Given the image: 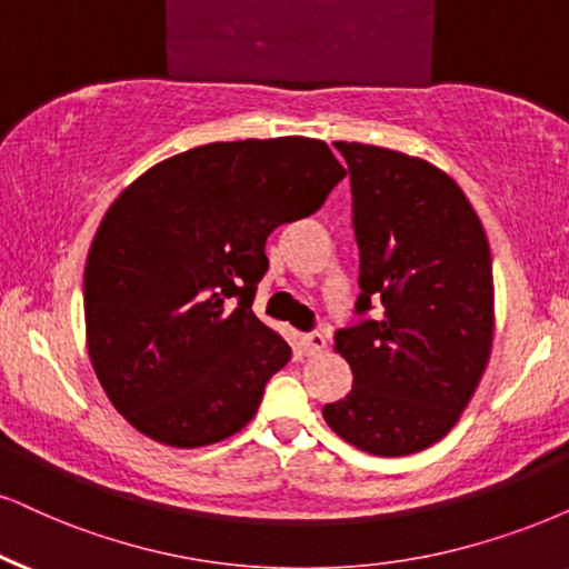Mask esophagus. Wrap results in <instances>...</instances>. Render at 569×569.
<instances>
[{
  "mask_svg": "<svg viewBox=\"0 0 569 569\" xmlns=\"http://www.w3.org/2000/svg\"><path fill=\"white\" fill-rule=\"evenodd\" d=\"M301 343H305V351L309 357H318L322 349H326V336L320 330H312V333L301 336Z\"/></svg>",
  "mask_w": 569,
  "mask_h": 569,
  "instance_id": "esophagus-1",
  "label": "esophagus"
}]
</instances>
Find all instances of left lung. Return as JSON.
<instances>
[{"instance_id":"obj_1","label":"left lung","mask_w":569,"mask_h":569,"mask_svg":"<svg viewBox=\"0 0 569 569\" xmlns=\"http://www.w3.org/2000/svg\"><path fill=\"white\" fill-rule=\"evenodd\" d=\"M351 172L359 243L357 312L338 330L355 386L322 409L343 441L376 457L428 449L457 426L493 347L491 249L451 176L420 157L336 141Z\"/></svg>"}]
</instances>
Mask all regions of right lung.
Masks as SVG:
<instances>
[{
    "mask_svg": "<svg viewBox=\"0 0 569 569\" xmlns=\"http://www.w3.org/2000/svg\"><path fill=\"white\" fill-rule=\"evenodd\" d=\"M343 176L326 141L280 136L204 143L120 191L86 257V349L139 433L197 449L257 415L291 359L251 312L264 241L318 212Z\"/></svg>",
    "mask_w": 569,
    "mask_h": 569,
    "instance_id": "obj_1",
    "label": "right lung"
}]
</instances>
